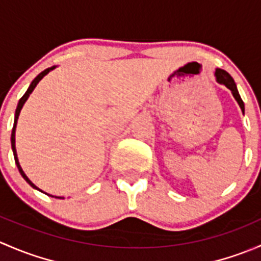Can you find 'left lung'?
<instances>
[{
  "label": "left lung",
  "instance_id": "obj_1",
  "mask_svg": "<svg viewBox=\"0 0 261 261\" xmlns=\"http://www.w3.org/2000/svg\"><path fill=\"white\" fill-rule=\"evenodd\" d=\"M216 78H217V82L218 83H222L225 84L226 87H227L228 89H230L231 92H232L233 97H235V99L238 101V103L240 105L241 110H243V112L245 111V107H244V102L243 99H241L240 94H239V91H238V87H236L235 84V81L232 80V77H231L230 74H228L226 70L223 69H216Z\"/></svg>",
  "mask_w": 261,
  "mask_h": 261
}]
</instances>
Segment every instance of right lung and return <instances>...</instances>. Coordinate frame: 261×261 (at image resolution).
<instances>
[{
  "instance_id": "right-lung-1",
  "label": "right lung",
  "mask_w": 261,
  "mask_h": 261,
  "mask_svg": "<svg viewBox=\"0 0 261 261\" xmlns=\"http://www.w3.org/2000/svg\"><path fill=\"white\" fill-rule=\"evenodd\" d=\"M54 68H55V67L48 68V69H45V70H44V72H41L40 74H39L38 77L35 78V80H34L33 82H31L30 87H29V88H28V91H26V93L23 94V96L21 97V98H20V101H18V105H17L16 112H15V122H14V127H12V134H11V146H12V151H14L15 163H16V165H17V169H18V172H20V174L22 175V178H23V179H25L26 181H28V183L30 184V186L33 187V188H35V189H39V188H38V187L35 186V184L33 183V181H31L30 179H29L28 177H26V174H25V173H23V170L21 169V167H20V163H18V159H17V154H16V147H15V131H16V123H17V118H18V115H20V111H21V109H22L23 103H25V102H26V99L29 98V96H30V94H31V92L34 91V88H35V87H36V84H38L39 82L41 81V78H43L44 75H46V74H48V73L50 72V70H53V69H54ZM39 191H40V189H39ZM58 198H60V197H58Z\"/></svg>"
}]
</instances>
